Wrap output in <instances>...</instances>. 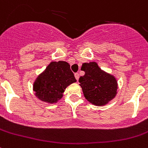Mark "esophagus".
<instances>
[{
    "label": "esophagus",
    "mask_w": 148,
    "mask_h": 148,
    "mask_svg": "<svg viewBox=\"0 0 148 148\" xmlns=\"http://www.w3.org/2000/svg\"><path fill=\"white\" fill-rule=\"evenodd\" d=\"M74 77H75V78H76V80H78L80 75H79V74H78V73H75V74H74Z\"/></svg>",
    "instance_id": "esophagus-1"
}]
</instances>
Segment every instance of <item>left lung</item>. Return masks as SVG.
Returning <instances> with one entry per match:
<instances>
[{
	"label": "left lung",
	"instance_id": "1",
	"mask_svg": "<svg viewBox=\"0 0 148 148\" xmlns=\"http://www.w3.org/2000/svg\"><path fill=\"white\" fill-rule=\"evenodd\" d=\"M81 70L84 71L85 74L79 78V83L89 102L96 106H103L116 97V78L103 71L96 62L83 64Z\"/></svg>",
	"mask_w": 148,
	"mask_h": 148
}]
</instances>
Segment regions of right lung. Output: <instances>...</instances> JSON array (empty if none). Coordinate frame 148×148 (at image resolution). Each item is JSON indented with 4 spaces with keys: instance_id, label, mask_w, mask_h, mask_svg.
Wrapping results in <instances>:
<instances>
[{
    "instance_id": "right-lung-1",
    "label": "right lung",
    "mask_w": 148,
    "mask_h": 148,
    "mask_svg": "<svg viewBox=\"0 0 148 148\" xmlns=\"http://www.w3.org/2000/svg\"><path fill=\"white\" fill-rule=\"evenodd\" d=\"M76 81L68 62H53L38 77L33 89L39 99L53 103L62 98L68 85Z\"/></svg>"
}]
</instances>
